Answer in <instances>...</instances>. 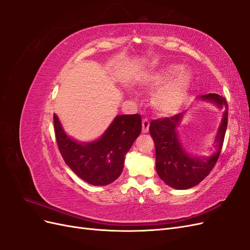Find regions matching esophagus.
Here are the masks:
<instances>
[{
  "mask_svg": "<svg viewBox=\"0 0 250 250\" xmlns=\"http://www.w3.org/2000/svg\"><path fill=\"white\" fill-rule=\"evenodd\" d=\"M149 126H150L149 120L144 119L143 122H142V131H143V133H147L149 131Z\"/></svg>",
  "mask_w": 250,
  "mask_h": 250,
  "instance_id": "obj_1",
  "label": "esophagus"
}]
</instances>
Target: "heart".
I'll return each mask as SVG.
<instances>
[{"instance_id":"1","label":"heart","mask_w":250,"mask_h":250,"mask_svg":"<svg viewBox=\"0 0 250 250\" xmlns=\"http://www.w3.org/2000/svg\"><path fill=\"white\" fill-rule=\"evenodd\" d=\"M192 81L190 72L183 70L178 64H168L149 73L142 84L149 90L157 89L153 105L158 111L175 113L186 103Z\"/></svg>"}]
</instances>
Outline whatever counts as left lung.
Returning a JSON list of instances; mask_svg holds the SVG:
<instances>
[{"instance_id": "1", "label": "left lung", "mask_w": 250, "mask_h": 250, "mask_svg": "<svg viewBox=\"0 0 250 250\" xmlns=\"http://www.w3.org/2000/svg\"><path fill=\"white\" fill-rule=\"evenodd\" d=\"M200 98L216 103L220 108H225L216 137L217 150L210 157H192L181 146L176 128L185 112L170 118L153 120L149 127L155 145V167L158 176L168 186L178 190H186L201 183L213 170L223 146L229 121L228 102L224 97L217 94L203 95Z\"/></svg>"}]
</instances>
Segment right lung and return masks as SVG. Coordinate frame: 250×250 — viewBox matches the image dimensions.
Listing matches in <instances>:
<instances>
[{
  "label": "right lung",
  "mask_w": 250,
  "mask_h": 250,
  "mask_svg": "<svg viewBox=\"0 0 250 250\" xmlns=\"http://www.w3.org/2000/svg\"><path fill=\"white\" fill-rule=\"evenodd\" d=\"M53 121L57 146L65 164L93 186L109 185L121 175L125 154L142 130L138 113L117 116L99 140L82 144L67 137L56 115Z\"/></svg>",
  "instance_id": "1"
}]
</instances>
